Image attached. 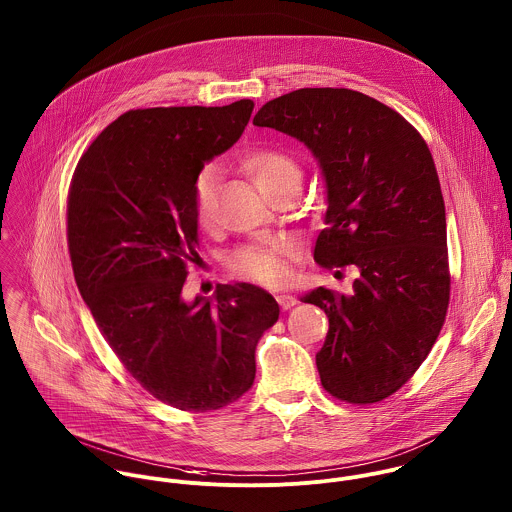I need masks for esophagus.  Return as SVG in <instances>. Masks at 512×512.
<instances>
[{"instance_id":"34e87169","label":"esophagus","mask_w":512,"mask_h":512,"mask_svg":"<svg viewBox=\"0 0 512 512\" xmlns=\"http://www.w3.org/2000/svg\"><path fill=\"white\" fill-rule=\"evenodd\" d=\"M277 303H279L281 309H291V307L297 305V299L289 293H281V295H277Z\"/></svg>"}]
</instances>
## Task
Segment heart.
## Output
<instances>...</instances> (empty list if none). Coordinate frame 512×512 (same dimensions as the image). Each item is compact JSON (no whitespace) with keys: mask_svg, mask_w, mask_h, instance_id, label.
Returning a JSON list of instances; mask_svg holds the SVG:
<instances>
[{"mask_svg":"<svg viewBox=\"0 0 512 512\" xmlns=\"http://www.w3.org/2000/svg\"><path fill=\"white\" fill-rule=\"evenodd\" d=\"M241 165L263 195L283 185L299 187L301 181L297 163L289 155L275 149H255L243 157ZM217 183L219 173L213 165L203 167L193 181V209L201 227H209L215 219ZM287 255L289 245L285 241L247 245L233 253L231 269L243 277L275 287L281 285L289 275Z\"/></svg>","mask_w":512,"mask_h":512,"instance_id":"obj_1","label":"heart"}]
</instances>
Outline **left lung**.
<instances>
[{
    "instance_id": "8db88e82",
    "label": "left lung",
    "mask_w": 512,
    "mask_h": 512,
    "mask_svg": "<svg viewBox=\"0 0 512 512\" xmlns=\"http://www.w3.org/2000/svg\"><path fill=\"white\" fill-rule=\"evenodd\" d=\"M253 125L295 137L317 159L327 229L315 261L353 265L357 279L351 295L317 287L301 297L329 319L315 361L333 397L377 403L421 367L449 307L445 201L431 151L405 117L353 89L285 93Z\"/></svg>"
}]
</instances>
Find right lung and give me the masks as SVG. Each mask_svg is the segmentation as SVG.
<instances>
[{
    "label": "right lung",
    "instance_id": "1",
    "mask_svg": "<svg viewBox=\"0 0 512 512\" xmlns=\"http://www.w3.org/2000/svg\"><path fill=\"white\" fill-rule=\"evenodd\" d=\"M253 107L127 111L89 145L69 189L83 301L133 379L181 411H215L249 391L257 341L279 319L273 295L251 283L183 299L185 261L199 259L193 181L237 143Z\"/></svg>",
    "mask_w": 512,
    "mask_h": 512
}]
</instances>
